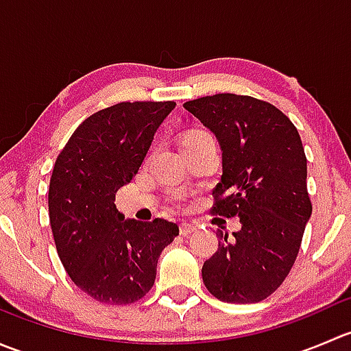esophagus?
Masks as SVG:
<instances>
[{
	"label": "esophagus",
	"mask_w": 351,
	"mask_h": 351,
	"mask_svg": "<svg viewBox=\"0 0 351 351\" xmlns=\"http://www.w3.org/2000/svg\"><path fill=\"white\" fill-rule=\"evenodd\" d=\"M195 231H197L195 224H190V222H182V224H180V234L189 236V234H192V232H195Z\"/></svg>",
	"instance_id": "1"
}]
</instances>
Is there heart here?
Returning a JSON list of instances; mask_svg holds the SVG:
<instances>
[{
    "label": "heart",
    "mask_w": 351,
    "mask_h": 351,
    "mask_svg": "<svg viewBox=\"0 0 351 351\" xmlns=\"http://www.w3.org/2000/svg\"><path fill=\"white\" fill-rule=\"evenodd\" d=\"M205 137H210V134L205 132V130H202V129H193V130H190L189 134H185V137L182 139V146L192 144V143H195V141L205 139ZM180 200H182V195H175V204H178Z\"/></svg>",
    "instance_id": "obj_1"
}]
</instances>
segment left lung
<instances>
[{
	"label": "left lung",
	"instance_id": "1",
	"mask_svg": "<svg viewBox=\"0 0 351 351\" xmlns=\"http://www.w3.org/2000/svg\"><path fill=\"white\" fill-rule=\"evenodd\" d=\"M183 107L222 147L210 214L241 222L234 239L217 231V251L202 267L204 284L224 302H260L292 270L313 214L302 141L282 110L247 95H208Z\"/></svg>",
	"mask_w": 351,
	"mask_h": 351
}]
</instances>
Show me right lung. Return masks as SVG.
Listing matches in <instances>:
<instances>
[{
  "instance_id": "add662e5",
  "label": "right lung",
  "mask_w": 351,
  "mask_h": 351,
  "mask_svg": "<svg viewBox=\"0 0 351 351\" xmlns=\"http://www.w3.org/2000/svg\"><path fill=\"white\" fill-rule=\"evenodd\" d=\"M175 101H120L74 130L52 169L49 219L67 275L84 293L112 306L143 299L161 251L178 236L165 219L123 221L115 193L139 171L154 132Z\"/></svg>"
}]
</instances>
